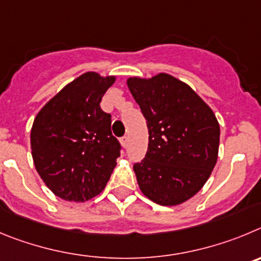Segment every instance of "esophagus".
<instances>
[{
	"label": "esophagus",
	"instance_id": "obj_1",
	"mask_svg": "<svg viewBox=\"0 0 261 261\" xmlns=\"http://www.w3.org/2000/svg\"><path fill=\"white\" fill-rule=\"evenodd\" d=\"M121 144H122V147H123V148L127 147V145H128V138H127V136H123V138H122Z\"/></svg>",
	"mask_w": 261,
	"mask_h": 261
}]
</instances>
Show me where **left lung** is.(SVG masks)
Masks as SVG:
<instances>
[{
    "mask_svg": "<svg viewBox=\"0 0 261 261\" xmlns=\"http://www.w3.org/2000/svg\"><path fill=\"white\" fill-rule=\"evenodd\" d=\"M147 119L148 151L134 165L138 185L149 200L173 206L198 194L218 156L220 125L203 98L171 75L127 79Z\"/></svg>",
    "mask_w": 261,
    "mask_h": 261,
    "instance_id": "8db88e82",
    "label": "left lung"
}]
</instances>
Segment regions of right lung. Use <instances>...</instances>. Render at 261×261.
<instances>
[{"mask_svg": "<svg viewBox=\"0 0 261 261\" xmlns=\"http://www.w3.org/2000/svg\"><path fill=\"white\" fill-rule=\"evenodd\" d=\"M116 76L82 74L51 97L31 128L35 168L49 190L67 201H86L107 186L119 157L112 117L100 102Z\"/></svg>", "mask_w": 261, "mask_h": 261, "instance_id": "1", "label": "right lung"}]
</instances>
